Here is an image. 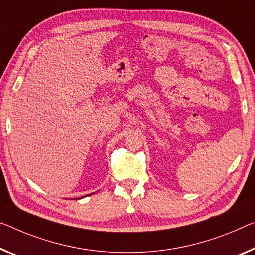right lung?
Listing matches in <instances>:
<instances>
[{
    "instance_id": "1",
    "label": "right lung",
    "mask_w": 255,
    "mask_h": 255,
    "mask_svg": "<svg viewBox=\"0 0 255 255\" xmlns=\"http://www.w3.org/2000/svg\"><path fill=\"white\" fill-rule=\"evenodd\" d=\"M90 195H92V194H90ZM90 195H88V196H90ZM81 198H83V197H81Z\"/></svg>"
}]
</instances>
